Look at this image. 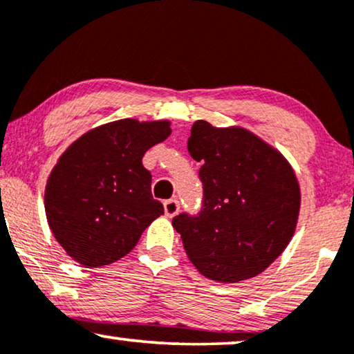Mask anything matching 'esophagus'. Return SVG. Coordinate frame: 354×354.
Listing matches in <instances>:
<instances>
[{
    "mask_svg": "<svg viewBox=\"0 0 354 354\" xmlns=\"http://www.w3.org/2000/svg\"><path fill=\"white\" fill-rule=\"evenodd\" d=\"M163 209H165V215L167 216H174L180 212V202L176 199H169L163 202Z\"/></svg>",
    "mask_w": 354,
    "mask_h": 354,
    "instance_id": "esophagus-1",
    "label": "esophagus"
}]
</instances>
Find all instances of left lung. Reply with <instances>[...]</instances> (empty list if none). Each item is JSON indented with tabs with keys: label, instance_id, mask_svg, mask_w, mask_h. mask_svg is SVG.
Instances as JSON below:
<instances>
[{
	"label": "left lung",
	"instance_id": "obj_1",
	"mask_svg": "<svg viewBox=\"0 0 354 354\" xmlns=\"http://www.w3.org/2000/svg\"><path fill=\"white\" fill-rule=\"evenodd\" d=\"M187 150L201 162L199 215L180 214L173 228L207 279L238 283L262 273L285 251L298 223V178L283 155L251 131L192 124Z\"/></svg>",
	"mask_w": 354,
	"mask_h": 354
}]
</instances>
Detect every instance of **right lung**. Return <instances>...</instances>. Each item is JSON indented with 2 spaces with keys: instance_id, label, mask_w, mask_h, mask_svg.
I'll return each mask as SVG.
<instances>
[{
  "instance_id": "1",
  "label": "right lung",
  "mask_w": 354,
  "mask_h": 354,
  "mask_svg": "<svg viewBox=\"0 0 354 354\" xmlns=\"http://www.w3.org/2000/svg\"><path fill=\"white\" fill-rule=\"evenodd\" d=\"M171 134L169 121L126 118L74 140L51 169L45 214L66 254L84 267L120 261L163 214L142 157Z\"/></svg>"
}]
</instances>
